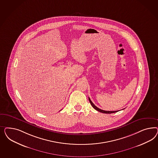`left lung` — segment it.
Listing matches in <instances>:
<instances>
[{
	"label": "left lung",
	"mask_w": 158,
	"mask_h": 158,
	"mask_svg": "<svg viewBox=\"0 0 158 158\" xmlns=\"http://www.w3.org/2000/svg\"><path fill=\"white\" fill-rule=\"evenodd\" d=\"M89 101H90V104H91V106H92L96 110H98V111H99V112H102V113H104V114H112V113H115V112L119 111V110H116V111H108V110H101L100 108H98V107H97L96 105H94V104L92 102V101H91V100L90 99L89 97ZM123 110H124V109H123Z\"/></svg>",
	"instance_id": "left-lung-1"
}]
</instances>
